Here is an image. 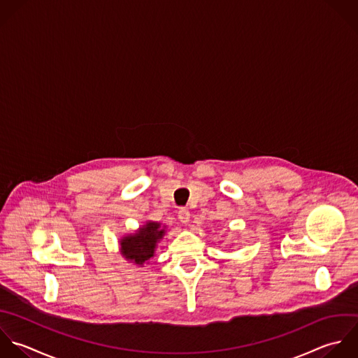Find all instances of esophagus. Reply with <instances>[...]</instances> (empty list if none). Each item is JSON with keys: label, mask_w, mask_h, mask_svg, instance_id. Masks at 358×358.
I'll use <instances>...</instances> for the list:
<instances>
[{"label": "esophagus", "mask_w": 358, "mask_h": 358, "mask_svg": "<svg viewBox=\"0 0 358 358\" xmlns=\"http://www.w3.org/2000/svg\"><path fill=\"white\" fill-rule=\"evenodd\" d=\"M178 219L182 224H188L189 223V219H191V213L187 208H180L178 209Z\"/></svg>", "instance_id": "esophagus-1"}]
</instances>
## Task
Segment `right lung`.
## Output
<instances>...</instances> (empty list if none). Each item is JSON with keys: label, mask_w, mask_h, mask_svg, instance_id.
<instances>
[{"label": "right lung", "mask_w": 358, "mask_h": 358, "mask_svg": "<svg viewBox=\"0 0 358 358\" xmlns=\"http://www.w3.org/2000/svg\"><path fill=\"white\" fill-rule=\"evenodd\" d=\"M164 229L157 222H146L134 234L122 237L120 240L122 257L135 265H143L155 255L156 245L166 233Z\"/></svg>", "instance_id": "add662e5"}]
</instances>
